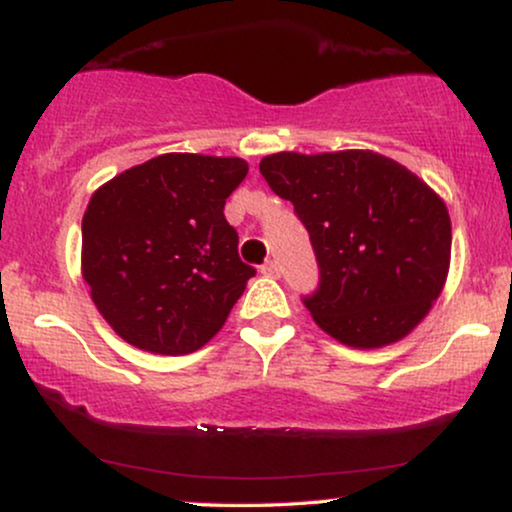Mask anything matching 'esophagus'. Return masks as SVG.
Listing matches in <instances>:
<instances>
[{
  "mask_svg": "<svg viewBox=\"0 0 512 512\" xmlns=\"http://www.w3.org/2000/svg\"><path fill=\"white\" fill-rule=\"evenodd\" d=\"M261 273L266 275V277H280L282 268H280V263H277V261H266L261 266Z\"/></svg>",
  "mask_w": 512,
  "mask_h": 512,
  "instance_id": "1",
  "label": "esophagus"
}]
</instances>
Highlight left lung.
<instances>
[{
  "mask_svg": "<svg viewBox=\"0 0 512 512\" xmlns=\"http://www.w3.org/2000/svg\"><path fill=\"white\" fill-rule=\"evenodd\" d=\"M258 168L311 235L320 287L304 304L320 330L380 349L425 320L451 266L449 208L425 180L370 149L277 151Z\"/></svg>",
  "mask_w": 512,
  "mask_h": 512,
  "instance_id": "8db88e82",
  "label": "left lung"
}]
</instances>
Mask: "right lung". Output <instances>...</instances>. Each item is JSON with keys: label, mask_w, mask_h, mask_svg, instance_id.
I'll return each instance as SVG.
<instances>
[{"label": "right lung", "mask_w": 512, "mask_h": 512, "mask_svg": "<svg viewBox=\"0 0 512 512\" xmlns=\"http://www.w3.org/2000/svg\"><path fill=\"white\" fill-rule=\"evenodd\" d=\"M246 173L237 156L173 151L92 194L80 266L118 337L161 356H185L216 337L256 275L223 213Z\"/></svg>", "instance_id": "obj_1"}]
</instances>
